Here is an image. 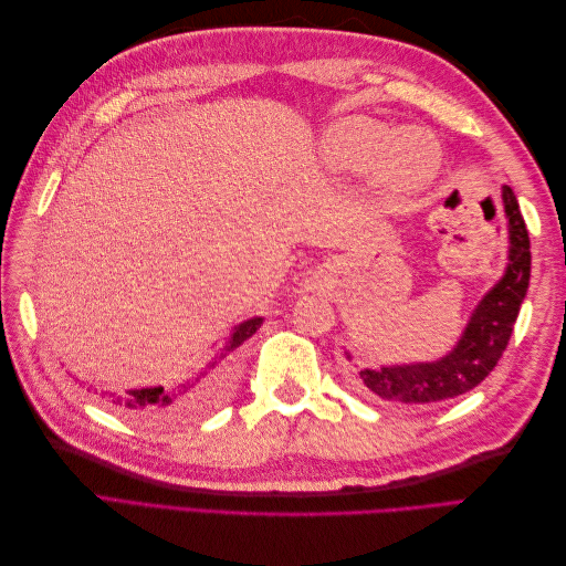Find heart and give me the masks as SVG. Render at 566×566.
<instances>
[{
    "instance_id": "b5f03b06",
    "label": "heart",
    "mask_w": 566,
    "mask_h": 566,
    "mask_svg": "<svg viewBox=\"0 0 566 566\" xmlns=\"http://www.w3.org/2000/svg\"><path fill=\"white\" fill-rule=\"evenodd\" d=\"M325 153L333 165L366 169L378 163L380 179L397 193H418L434 179L441 150L427 132H394L373 119H342L325 134Z\"/></svg>"
}]
</instances>
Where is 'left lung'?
<instances>
[{"instance_id":"1","label":"left lung","mask_w":566,"mask_h":566,"mask_svg":"<svg viewBox=\"0 0 566 566\" xmlns=\"http://www.w3.org/2000/svg\"><path fill=\"white\" fill-rule=\"evenodd\" d=\"M503 208L510 235L507 269L476 304L458 345L432 364L358 370L356 382L366 394L397 406H430L474 389L499 364L515 328L531 276L528 231L510 186H503ZM347 358L352 356L347 354Z\"/></svg>"}]
</instances>
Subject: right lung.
Segmentation results:
<instances>
[{"instance_id": "obj_1", "label": "right lung", "mask_w": 566, "mask_h": 566, "mask_svg": "<svg viewBox=\"0 0 566 566\" xmlns=\"http://www.w3.org/2000/svg\"><path fill=\"white\" fill-rule=\"evenodd\" d=\"M262 321H264L262 316H254L250 321H243L241 325H235L233 333L227 339V345L219 349V356H214V361L205 368L198 378H191L184 385L169 387V389L144 387V389H127L125 394H111V403L136 420H146L156 424H172L184 420L186 416H191L193 410H198L208 387H214L217 375H219V370L214 373V368H224L229 364L231 354L262 328Z\"/></svg>"}]
</instances>
